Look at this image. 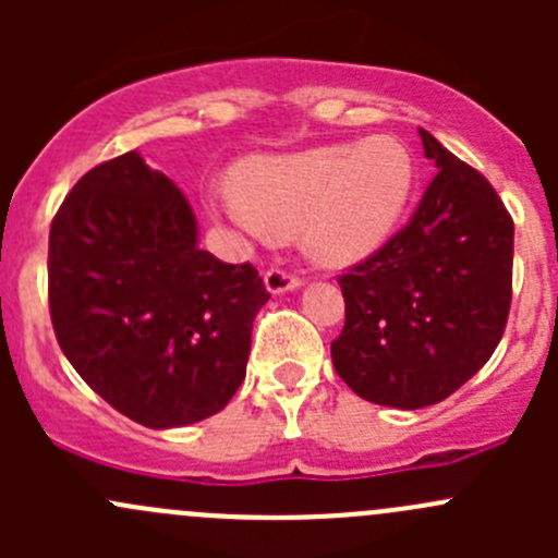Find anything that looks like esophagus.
<instances>
[{
	"instance_id": "34e87169",
	"label": "esophagus",
	"mask_w": 558,
	"mask_h": 558,
	"mask_svg": "<svg viewBox=\"0 0 558 558\" xmlns=\"http://www.w3.org/2000/svg\"><path fill=\"white\" fill-rule=\"evenodd\" d=\"M264 286H267V291L272 296H278V294H286V291H294V289H300L302 286V280L296 278V275H291V272H286V269H278V267H272V269H267V272H264Z\"/></svg>"
}]
</instances>
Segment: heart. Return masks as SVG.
<instances>
[{
    "label": "heart",
    "mask_w": 558,
    "mask_h": 558,
    "mask_svg": "<svg viewBox=\"0 0 558 558\" xmlns=\"http://www.w3.org/2000/svg\"><path fill=\"white\" fill-rule=\"evenodd\" d=\"M415 159L391 134L243 161L234 191L207 194V210L251 238L300 232L315 264L345 267L391 238L415 189Z\"/></svg>",
    "instance_id": "heart-1"
}]
</instances>
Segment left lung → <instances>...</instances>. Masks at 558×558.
Here are the masks:
<instances>
[{
	"label": "left lung",
	"instance_id": "8db88e82",
	"mask_svg": "<svg viewBox=\"0 0 558 558\" xmlns=\"http://www.w3.org/2000/svg\"><path fill=\"white\" fill-rule=\"evenodd\" d=\"M437 167L418 210L340 278L337 375L362 399L418 410L451 397L502 340L513 289V218L481 172L421 129Z\"/></svg>",
	"mask_w": 558,
	"mask_h": 558
}]
</instances>
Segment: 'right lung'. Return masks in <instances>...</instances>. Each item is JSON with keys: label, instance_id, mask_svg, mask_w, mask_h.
I'll list each match as a JSON object with an SVG mask.
<instances>
[{"label": "right lung", "instance_id": "obj_1", "mask_svg": "<svg viewBox=\"0 0 558 558\" xmlns=\"http://www.w3.org/2000/svg\"><path fill=\"white\" fill-rule=\"evenodd\" d=\"M56 340L118 413L172 429L227 408L269 300L251 264L199 247L183 191L137 150L83 174L50 223Z\"/></svg>", "mask_w": 558, "mask_h": 558}]
</instances>
